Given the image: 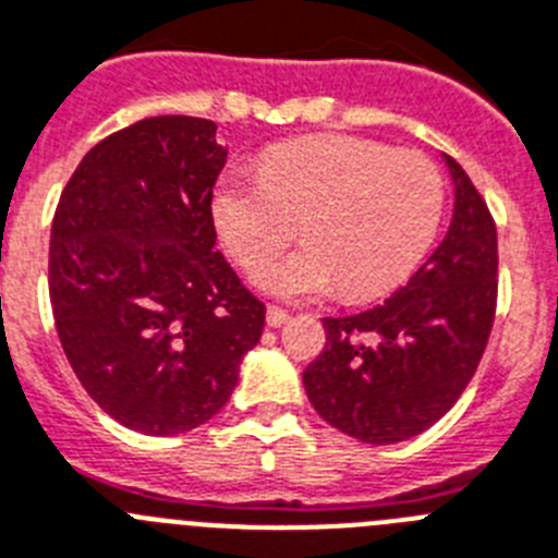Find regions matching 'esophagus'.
<instances>
[{
    "instance_id": "esophagus-1",
    "label": "esophagus",
    "mask_w": 558,
    "mask_h": 558,
    "mask_svg": "<svg viewBox=\"0 0 558 558\" xmlns=\"http://www.w3.org/2000/svg\"><path fill=\"white\" fill-rule=\"evenodd\" d=\"M289 320V312L287 308H280V306H269L266 308V323H269L271 329H280L283 323Z\"/></svg>"
}]
</instances>
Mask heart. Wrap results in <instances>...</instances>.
Wrapping results in <instances>:
<instances>
[{
    "label": "heart",
    "mask_w": 558,
    "mask_h": 558,
    "mask_svg": "<svg viewBox=\"0 0 558 558\" xmlns=\"http://www.w3.org/2000/svg\"><path fill=\"white\" fill-rule=\"evenodd\" d=\"M446 184L437 163L351 135H315L266 149L257 175L215 184L213 221L229 255L257 269L298 235L306 246L255 275L278 298L372 301L420 266L437 235Z\"/></svg>",
    "instance_id": "heart-1"
}]
</instances>
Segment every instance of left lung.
Instances as JSON below:
<instances>
[{"mask_svg": "<svg viewBox=\"0 0 558 558\" xmlns=\"http://www.w3.org/2000/svg\"><path fill=\"white\" fill-rule=\"evenodd\" d=\"M453 178V218L434 255L386 303L326 317V349L303 372L308 402L368 446L402 442L460 400L496 312V223L471 178Z\"/></svg>", "mask_w": 558, "mask_h": 558, "instance_id": "1", "label": "left lung"}]
</instances>
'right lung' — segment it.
Masks as SVG:
<instances>
[{"instance_id":"obj_1","label":"right lung","mask_w":558,"mask_h":558,"mask_svg":"<svg viewBox=\"0 0 558 558\" xmlns=\"http://www.w3.org/2000/svg\"><path fill=\"white\" fill-rule=\"evenodd\" d=\"M218 124L135 121L82 158L50 229L48 287L62 349L112 420L153 437L227 405L266 308L215 252Z\"/></svg>"}]
</instances>
